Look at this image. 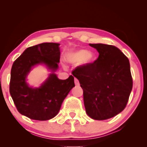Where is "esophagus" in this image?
I'll return each instance as SVG.
<instances>
[{"label": "esophagus", "instance_id": "esophagus-1", "mask_svg": "<svg viewBox=\"0 0 147 147\" xmlns=\"http://www.w3.org/2000/svg\"><path fill=\"white\" fill-rule=\"evenodd\" d=\"M74 82H75V84L76 86H80L79 81H78V80L77 79V78H74Z\"/></svg>", "mask_w": 147, "mask_h": 147}]
</instances>
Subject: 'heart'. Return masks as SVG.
Masks as SVG:
<instances>
[{"mask_svg": "<svg viewBox=\"0 0 147 147\" xmlns=\"http://www.w3.org/2000/svg\"><path fill=\"white\" fill-rule=\"evenodd\" d=\"M95 55L92 52L87 51L85 49L69 52L65 56V59L68 63L76 64L81 62L83 64H89L95 60Z\"/></svg>", "mask_w": 147, "mask_h": 147, "instance_id": "b5f03b06", "label": "heart"}]
</instances>
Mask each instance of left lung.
<instances>
[{
    "label": "left lung",
    "instance_id": "obj_1",
    "mask_svg": "<svg viewBox=\"0 0 147 147\" xmlns=\"http://www.w3.org/2000/svg\"><path fill=\"white\" fill-rule=\"evenodd\" d=\"M99 53L87 67L74 70L73 75L83 89L86 113L92 119L114 117L125 108L132 88L128 57L115 46L90 44Z\"/></svg>",
    "mask_w": 147,
    "mask_h": 147
}]
</instances>
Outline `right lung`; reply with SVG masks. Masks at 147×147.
<instances>
[{
    "label": "right lung",
    "mask_w": 147,
    "mask_h": 147,
    "mask_svg": "<svg viewBox=\"0 0 147 147\" xmlns=\"http://www.w3.org/2000/svg\"><path fill=\"white\" fill-rule=\"evenodd\" d=\"M59 44L43 43L28 47L14 61L9 91L19 113L36 120L51 119L59 112L62 102L75 86L74 78L58 79L53 73L60 59ZM43 63L53 73L39 88L29 87L26 78L34 65Z\"/></svg>",
    "instance_id": "obj_1"
}]
</instances>
